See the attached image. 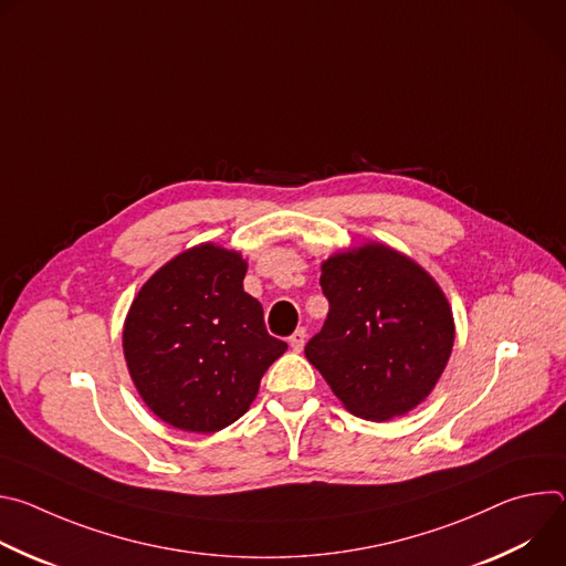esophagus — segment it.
<instances>
[{
    "label": "esophagus",
    "instance_id": "1",
    "mask_svg": "<svg viewBox=\"0 0 566 566\" xmlns=\"http://www.w3.org/2000/svg\"><path fill=\"white\" fill-rule=\"evenodd\" d=\"M304 340H306V332L300 327V329H295V332L291 334V338H289V345H291V349H293V352H302V347H304Z\"/></svg>",
    "mask_w": 566,
    "mask_h": 566
}]
</instances>
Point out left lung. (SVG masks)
Returning a JSON list of instances; mask_svg holds the SVG:
<instances>
[{
	"mask_svg": "<svg viewBox=\"0 0 566 566\" xmlns=\"http://www.w3.org/2000/svg\"><path fill=\"white\" fill-rule=\"evenodd\" d=\"M319 286L329 313L304 347L308 363L360 419L387 421L417 408L454 343L439 284L406 255L367 244L322 264Z\"/></svg>",
	"mask_w": 566,
	"mask_h": 566,
	"instance_id": "obj_1",
	"label": "left lung"
}]
</instances>
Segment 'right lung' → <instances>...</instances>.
I'll return each instance as SVG.
<instances>
[{"label": "right lung", "instance_id": "right-lung-1", "mask_svg": "<svg viewBox=\"0 0 566 566\" xmlns=\"http://www.w3.org/2000/svg\"><path fill=\"white\" fill-rule=\"evenodd\" d=\"M239 253L201 244L156 271L125 319L123 349L147 408L188 432L247 415L264 371L286 352L244 291Z\"/></svg>", "mask_w": 566, "mask_h": 566}]
</instances>
